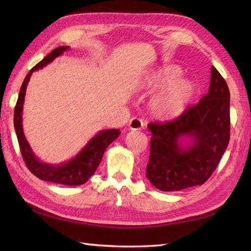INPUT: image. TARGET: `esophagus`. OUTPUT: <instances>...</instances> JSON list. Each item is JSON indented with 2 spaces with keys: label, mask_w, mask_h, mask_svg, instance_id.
I'll use <instances>...</instances> for the list:
<instances>
[{
  "label": "esophagus",
  "mask_w": 251,
  "mask_h": 251,
  "mask_svg": "<svg viewBox=\"0 0 251 251\" xmlns=\"http://www.w3.org/2000/svg\"><path fill=\"white\" fill-rule=\"evenodd\" d=\"M143 126H144L143 120H140V119H138V118H132V119L129 121V127H130V130H133V131L142 130Z\"/></svg>",
  "instance_id": "34e87169"
}]
</instances>
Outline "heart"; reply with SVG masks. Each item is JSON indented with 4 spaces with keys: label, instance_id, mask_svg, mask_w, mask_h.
<instances>
[{
    "label": "heart",
    "instance_id": "obj_1",
    "mask_svg": "<svg viewBox=\"0 0 251 251\" xmlns=\"http://www.w3.org/2000/svg\"><path fill=\"white\" fill-rule=\"evenodd\" d=\"M182 70L176 65H165L146 72L138 86L148 91L157 90L149 101V109L161 119L175 118L185 111L195 94V84L180 77Z\"/></svg>",
    "mask_w": 251,
    "mask_h": 251
}]
</instances>
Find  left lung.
Instances as JSON below:
<instances>
[{
    "instance_id": "8db88e82",
    "label": "left lung",
    "mask_w": 251,
    "mask_h": 251,
    "mask_svg": "<svg viewBox=\"0 0 251 251\" xmlns=\"http://www.w3.org/2000/svg\"><path fill=\"white\" fill-rule=\"evenodd\" d=\"M146 176L163 192L201 185L210 178L230 139V91L214 66L209 93L179 117L151 122Z\"/></svg>"
}]
</instances>
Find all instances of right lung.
<instances>
[{"mask_svg":"<svg viewBox=\"0 0 251 251\" xmlns=\"http://www.w3.org/2000/svg\"><path fill=\"white\" fill-rule=\"evenodd\" d=\"M67 50H69V47L66 46L54 49L51 53H49L41 62H39L27 73L22 83L15 107L14 126L22 157L30 173L40 180L57 183V184L76 186L84 184L95 174L96 169L101 163L103 153H104L107 147L119 136L120 131L117 129L100 131L89 140L87 145L75 157H72L68 162L56 165L42 162L35 155L25 138V135H24L22 126L24 97H25L26 86L29 82L30 75H33L34 71L44 68L45 66L53 62L55 58L60 56Z\"/></svg>","mask_w":251,"mask_h":251,"instance_id":"add662e5","label":"right lung"}]
</instances>
